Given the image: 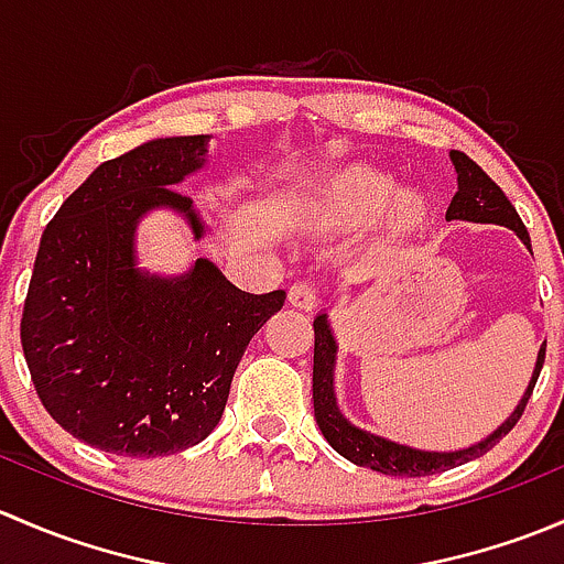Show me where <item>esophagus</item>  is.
<instances>
[{
  "label": "esophagus",
  "instance_id": "esophagus-1",
  "mask_svg": "<svg viewBox=\"0 0 564 564\" xmlns=\"http://www.w3.org/2000/svg\"><path fill=\"white\" fill-rule=\"evenodd\" d=\"M316 300H318V294H316V289L311 286V283L300 281V283H294L292 289H289V303H292L294 308L311 311V308H316Z\"/></svg>",
  "mask_w": 564,
  "mask_h": 564
}]
</instances>
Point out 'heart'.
<instances>
[{"label":"heart","mask_w":564,"mask_h":564,"mask_svg":"<svg viewBox=\"0 0 564 564\" xmlns=\"http://www.w3.org/2000/svg\"><path fill=\"white\" fill-rule=\"evenodd\" d=\"M314 215L333 229H360L384 213L392 235H414L431 218L420 193L401 191L388 172L373 166H349L324 180L314 193Z\"/></svg>","instance_id":"b5f03b06"}]
</instances>
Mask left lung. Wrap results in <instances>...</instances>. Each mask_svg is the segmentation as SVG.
Listing matches in <instances>:
<instances>
[{
  "instance_id": "obj_1",
  "label": "left lung",
  "mask_w": 564,
  "mask_h": 564,
  "mask_svg": "<svg viewBox=\"0 0 564 564\" xmlns=\"http://www.w3.org/2000/svg\"><path fill=\"white\" fill-rule=\"evenodd\" d=\"M451 161L458 174V193L453 196L445 218L466 220V224L505 226V229L516 231V237L532 250V246H529L527 226L521 224L519 213H516L513 204L508 202L502 187L482 172L471 158H466L464 152L453 150ZM335 360H338V340H335L327 311H322V314L314 318V414L318 431H322L324 440L329 442V447H333L335 453H340L346 460H351V464L368 466V469L382 471V475L425 477L436 475V471L453 469V466L466 464V460L471 458L486 456L505 434H510V429L519 423L529 395H532L534 382H538L540 377V368H543L545 360V344L540 346L538 360H534V371L532 377H529L524 395L516 403L513 412L505 417V423H499L491 434L482 436L475 445L458 447V451H423V447L403 445V442L388 440V436L371 434V431L351 423V420L338 409V398H335Z\"/></svg>"
}]
</instances>
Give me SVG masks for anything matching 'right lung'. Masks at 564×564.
Returning a JSON list of instances; mask_svg holds the SVG:
<instances>
[{"label": "right lung", "instance_id": "add662e5", "mask_svg": "<svg viewBox=\"0 0 564 564\" xmlns=\"http://www.w3.org/2000/svg\"><path fill=\"white\" fill-rule=\"evenodd\" d=\"M209 135H163L100 163L43 231L21 346L45 412L76 440L155 458L213 434L250 338L286 292L248 294L209 259L180 275L139 264L155 209L207 235L174 187L207 166Z\"/></svg>", "mask_w": 564, "mask_h": 564}]
</instances>
